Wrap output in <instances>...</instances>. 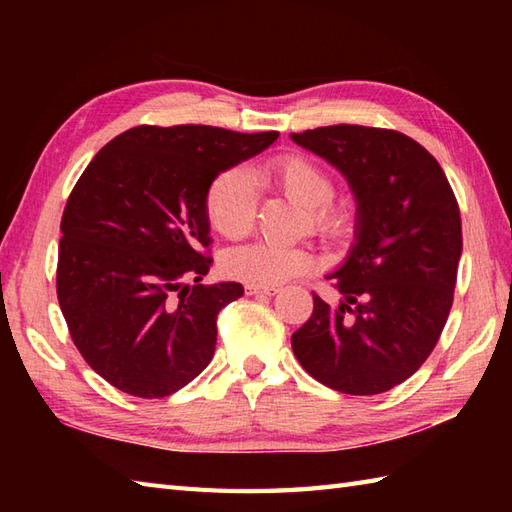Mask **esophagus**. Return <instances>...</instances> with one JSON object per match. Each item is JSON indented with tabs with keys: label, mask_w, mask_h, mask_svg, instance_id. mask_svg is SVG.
<instances>
[{
	"label": "esophagus",
	"mask_w": 512,
	"mask_h": 512,
	"mask_svg": "<svg viewBox=\"0 0 512 512\" xmlns=\"http://www.w3.org/2000/svg\"><path fill=\"white\" fill-rule=\"evenodd\" d=\"M246 295H277V288L273 286H257V284H248L246 286Z\"/></svg>",
	"instance_id": "esophagus-1"
}]
</instances>
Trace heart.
Listing matches in <instances>:
<instances>
[{
  "label": "heart",
  "mask_w": 512,
  "mask_h": 512,
  "mask_svg": "<svg viewBox=\"0 0 512 512\" xmlns=\"http://www.w3.org/2000/svg\"><path fill=\"white\" fill-rule=\"evenodd\" d=\"M268 176L288 198L308 206L312 226L325 237L339 239L352 231V215L332 204L334 180L317 160L303 154H281L268 162ZM209 224L228 239L250 233L257 217V180L248 167H228L211 180L204 195ZM222 266L231 277L257 286H277L314 266L306 248L255 242L226 250Z\"/></svg>",
  "instance_id": "heart-1"
}]
</instances>
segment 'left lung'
<instances>
[{"mask_svg":"<svg viewBox=\"0 0 512 512\" xmlns=\"http://www.w3.org/2000/svg\"><path fill=\"white\" fill-rule=\"evenodd\" d=\"M339 169L356 198V242L330 273L343 299L314 295L292 352L325 387L372 396L418 372L453 306L458 200L438 160L394 129L330 125L290 136Z\"/></svg>","mask_w":512,"mask_h":512,"instance_id":"obj_1","label":"left lung"}]
</instances>
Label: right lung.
<instances>
[{"label": "right lung", "mask_w": 512, "mask_h": 512, "mask_svg": "<svg viewBox=\"0 0 512 512\" xmlns=\"http://www.w3.org/2000/svg\"><path fill=\"white\" fill-rule=\"evenodd\" d=\"M277 132L138 125L92 158L65 204L57 297L76 350L107 383L165 398L211 363L217 314L242 284L204 286V195ZM194 286H190V281Z\"/></svg>", "instance_id": "obj_1"}]
</instances>
